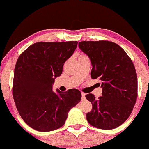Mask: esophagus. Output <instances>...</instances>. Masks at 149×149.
I'll list each match as a JSON object with an SVG mask.
<instances>
[{"instance_id":"1","label":"esophagus","mask_w":149,"mask_h":149,"mask_svg":"<svg viewBox=\"0 0 149 149\" xmlns=\"http://www.w3.org/2000/svg\"><path fill=\"white\" fill-rule=\"evenodd\" d=\"M85 95H86V94H84V93H81V101H84L85 100Z\"/></svg>"}]
</instances>
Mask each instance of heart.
I'll use <instances>...</instances> for the list:
<instances>
[{
	"instance_id": "obj_1",
	"label": "heart",
	"mask_w": 149,
	"mask_h": 149,
	"mask_svg": "<svg viewBox=\"0 0 149 149\" xmlns=\"http://www.w3.org/2000/svg\"><path fill=\"white\" fill-rule=\"evenodd\" d=\"M82 55H80V56H82Z\"/></svg>"
}]
</instances>
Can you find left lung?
<instances>
[{
    "mask_svg": "<svg viewBox=\"0 0 149 149\" xmlns=\"http://www.w3.org/2000/svg\"><path fill=\"white\" fill-rule=\"evenodd\" d=\"M79 47L90 59L92 79L102 81V96L98 100L92 94L86 95L92 104L86 116L88 122L98 129H115L129 118L136 101L134 64L119 45L110 41H82Z\"/></svg>",
    "mask_w": 149,
    "mask_h": 149,
    "instance_id": "left-lung-1",
    "label": "left lung"
}]
</instances>
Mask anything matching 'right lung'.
Returning <instances> with one entry per match:
<instances>
[{"instance_id":"1","label":"right lung","mask_w":149,"mask_h":149,"mask_svg":"<svg viewBox=\"0 0 149 149\" xmlns=\"http://www.w3.org/2000/svg\"><path fill=\"white\" fill-rule=\"evenodd\" d=\"M77 41L39 42L25 49L14 71L13 96L23 121L39 132H50L65 124L69 111L81 100L80 91H52L65 62L74 53Z\"/></svg>"}]
</instances>
